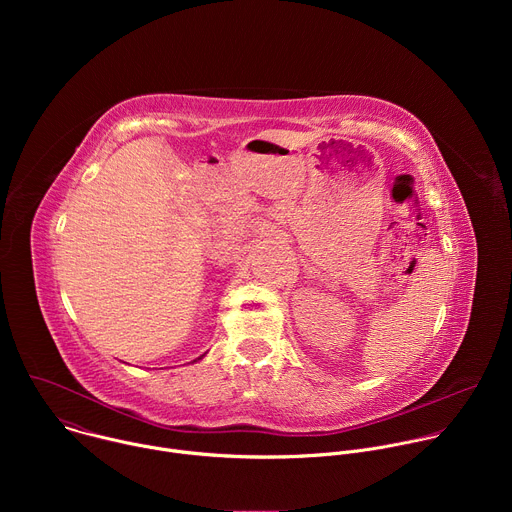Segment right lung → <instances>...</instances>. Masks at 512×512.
I'll return each mask as SVG.
<instances>
[{"mask_svg":"<svg viewBox=\"0 0 512 512\" xmlns=\"http://www.w3.org/2000/svg\"><path fill=\"white\" fill-rule=\"evenodd\" d=\"M198 360H200V358H198Z\"/></svg>","mask_w":512,"mask_h":512,"instance_id":"right-lung-1","label":"right lung"}]
</instances>
